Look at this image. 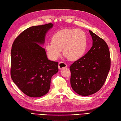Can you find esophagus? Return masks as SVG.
Masks as SVG:
<instances>
[{"label":"esophagus","instance_id":"1","mask_svg":"<svg viewBox=\"0 0 121 121\" xmlns=\"http://www.w3.org/2000/svg\"><path fill=\"white\" fill-rule=\"evenodd\" d=\"M67 67V64H66L64 62H60L58 64V68L59 69H63L64 68H66Z\"/></svg>","mask_w":121,"mask_h":121}]
</instances>
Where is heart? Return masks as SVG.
Wrapping results in <instances>:
<instances>
[{
    "label": "heart",
    "instance_id": "b5f03b06",
    "mask_svg": "<svg viewBox=\"0 0 121 121\" xmlns=\"http://www.w3.org/2000/svg\"><path fill=\"white\" fill-rule=\"evenodd\" d=\"M87 34L79 29H65L54 34L52 42L46 44L45 49L52 60L63 55L70 60H77L84 55L87 46Z\"/></svg>",
    "mask_w": 121,
    "mask_h": 121
}]
</instances>
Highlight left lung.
Wrapping results in <instances>:
<instances>
[{
    "label": "left lung",
    "instance_id": "obj_1",
    "mask_svg": "<svg viewBox=\"0 0 121 121\" xmlns=\"http://www.w3.org/2000/svg\"><path fill=\"white\" fill-rule=\"evenodd\" d=\"M93 44L87 53L70 66V85L82 96L98 91L104 85L110 69V54L107 43L89 30Z\"/></svg>",
    "mask_w": 121,
    "mask_h": 121
}]
</instances>
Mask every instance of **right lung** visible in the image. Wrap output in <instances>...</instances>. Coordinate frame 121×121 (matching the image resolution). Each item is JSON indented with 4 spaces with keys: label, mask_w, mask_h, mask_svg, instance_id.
<instances>
[{
    "label": "right lung",
    "mask_w": 121,
    "mask_h": 121,
    "mask_svg": "<svg viewBox=\"0 0 121 121\" xmlns=\"http://www.w3.org/2000/svg\"><path fill=\"white\" fill-rule=\"evenodd\" d=\"M52 23L33 26L21 32L14 40L11 50V79L24 94L40 97L50 88L52 76L58 71L57 61L48 60L40 45L45 41Z\"/></svg>",
    "instance_id": "1"
}]
</instances>
